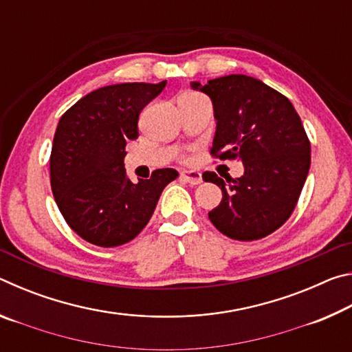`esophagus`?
Returning a JSON list of instances; mask_svg holds the SVG:
<instances>
[{"mask_svg": "<svg viewBox=\"0 0 352 352\" xmlns=\"http://www.w3.org/2000/svg\"><path fill=\"white\" fill-rule=\"evenodd\" d=\"M182 178L189 184H200L201 183V174L199 170H183Z\"/></svg>", "mask_w": 352, "mask_h": 352, "instance_id": "obj_1", "label": "esophagus"}]
</instances>
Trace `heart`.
I'll use <instances>...</instances> for the list:
<instances>
[{
    "label": "heart",
    "instance_id": "heart-1",
    "mask_svg": "<svg viewBox=\"0 0 352 352\" xmlns=\"http://www.w3.org/2000/svg\"><path fill=\"white\" fill-rule=\"evenodd\" d=\"M184 94H194V93H184Z\"/></svg>",
    "mask_w": 352,
    "mask_h": 352
}]
</instances>
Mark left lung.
<instances>
[{
  "label": "left lung",
  "instance_id": "left-lung-1",
  "mask_svg": "<svg viewBox=\"0 0 352 352\" xmlns=\"http://www.w3.org/2000/svg\"><path fill=\"white\" fill-rule=\"evenodd\" d=\"M190 87L212 100L217 122L211 155L241 160L245 168L228 184L214 172L204 175L222 189V201L208 217L236 241L272 234L294 212L311 168V142L300 116L287 98L250 76L230 74Z\"/></svg>",
  "mask_w": 352,
  "mask_h": 352
}]
</instances>
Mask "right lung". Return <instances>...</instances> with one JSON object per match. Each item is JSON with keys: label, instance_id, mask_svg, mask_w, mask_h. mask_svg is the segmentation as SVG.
Wrapping results in <instances>:
<instances>
[{"label": "right lung", "instance_id": "right-lung-1", "mask_svg": "<svg viewBox=\"0 0 352 352\" xmlns=\"http://www.w3.org/2000/svg\"><path fill=\"white\" fill-rule=\"evenodd\" d=\"M166 87L127 82L102 87L65 111L52 141L51 189L69 228L98 247H118L141 233L175 169L132 183L126 144L138 138L141 110Z\"/></svg>", "mask_w": 352, "mask_h": 352}]
</instances>
